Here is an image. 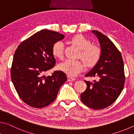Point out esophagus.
<instances>
[{"label": "esophagus", "instance_id": "obj_1", "mask_svg": "<svg viewBox=\"0 0 134 134\" xmlns=\"http://www.w3.org/2000/svg\"><path fill=\"white\" fill-rule=\"evenodd\" d=\"M75 78H73V77L70 76H68V81H74L75 80Z\"/></svg>", "mask_w": 134, "mask_h": 134}]
</instances>
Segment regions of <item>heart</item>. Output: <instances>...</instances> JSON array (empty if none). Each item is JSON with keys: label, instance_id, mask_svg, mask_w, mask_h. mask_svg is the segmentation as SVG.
Returning a JSON list of instances; mask_svg holds the SVG:
<instances>
[{"label": "heart", "instance_id": "1", "mask_svg": "<svg viewBox=\"0 0 134 134\" xmlns=\"http://www.w3.org/2000/svg\"><path fill=\"white\" fill-rule=\"evenodd\" d=\"M71 42L80 49L78 58H81L88 66H94L99 60L101 55V50L97 46L91 45V42L85 37L81 35H77L72 37ZM63 52L64 44L63 42L59 41L53 45L52 52L55 58L59 59H63ZM85 63L81 60L67 59L60 63L58 68L59 71L63 72L69 76H74L80 73L84 69L85 67Z\"/></svg>", "mask_w": 134, "mask_h": 134}]
</instances>
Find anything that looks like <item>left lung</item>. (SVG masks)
<instances>
[{
	"instance_id": "left-lung-1",
	"label": "left lung",
	"mask_w": 134,
	"mask_h": 134,
	"mask_svg": "<svg viewBox=\"0 0 134 134\" xmlns=\"http://www.w3.org/2000/svg\"><path fill=\"white\" fill-rule=\"evenodd\" d=\"M99 42L101 55L95 66L85 76L96 78L85 82L87 88L81 95V99L93 109H102L115 101L123 90L125 74L122 58L108 37L97 30H92Z\"/></svg>"
}]
</instances>
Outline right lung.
<instances>
[{"instance_id": "obj_1", "label": "right lung", "mask_w": 134, "mask_h": 134, "mask_svg": "<svg viewBox=\"0 0 134 134\" xmlns=\"http://www.w3.org/2000/svg\"><path fill=\"white\" fill-rule=\"evenodd\" d=\"M64 37L58 32L42 29L23 41L16 49L11 79L21 99L30 107L42 108L50 105L67 80L62 71L44 76L56 63L52 52L53 45Z\"/></svg>"}]
</instances>
